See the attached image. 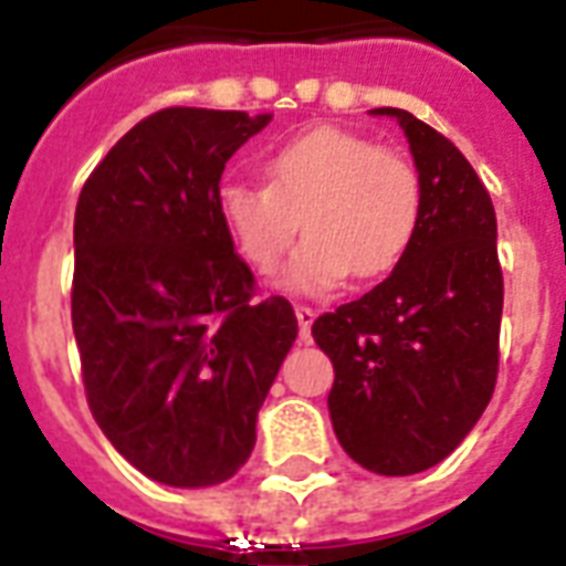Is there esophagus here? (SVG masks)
Here are the masks:
<instances>
[{
  "label": "esophagus",
  "mask_w": 566,
  "mask_h": 566,
  "mask_svg": "<svg viewBox=\"0 0 566 566\" xmlns=\"http://www.w3.org/2000/svg\"><path fill=\"white\" fill-rule=\"evenodd\" d=\"M295 316H298V325H301V340H311V325L316 319V311L307 307V304H298L295 307Z\"/></svg>",
  "instance_id": "1"
}]
</instances>
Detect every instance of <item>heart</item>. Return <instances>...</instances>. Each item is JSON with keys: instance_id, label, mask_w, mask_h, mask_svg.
<instances>
[{"instance_id": "heart-1", "label": "heart", "mask_w": 566, "mask_h": 566, "mask_svg": "<svg viewBox=\"0 0 566 566\" xmlns=\"http://www.w3.org/2000/svg\"><path fill=\"white\" fill-rule=\"evenodd\" d=\"M268 184L232 180L217 208L238 253L277 271L301 232L311 234L283 274L292 292H328L349 274L389 277L422 222V177L398 150L358 132L316 126L280 144L265 163Z\"/></svg>"}]
</instances>
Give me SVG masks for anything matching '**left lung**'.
<instances>
[{
  "instance_id": "1",
  "label": "left lung",
  "mask_w": 566,
  "mask_h": 566,
  "mask_svg": "<svg viewBox=\"0 0 566 566\" xmlns=\"http://www.w3.org/2000/svg\"><path fill=\"white\" fill-rule=\"evenodd\" d=\"M398 119L422 177L410 253L379 286L313 323L334 365L328 413L346 455L382 476L434 468L480 422L497 382L503 274L489 189L455 144Z\"/></svg>"
}]
</instances>
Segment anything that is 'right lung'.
<instances>
[{"instance_id":"add662e5","label":"right lung","mask_w":566,"mask_h":566,"mask_svg":"<svg viewBox=\"0 0 566 566\" xmlns=\"http://www.w3.org/2000/svg\"><path fill=\"white\" fill-rule=\"evenodd\" d=\"M271 114L165 108L86 177L74 210L72 325L86 403L129 464L175 489L234 476L298 319L255 298L217 208L232 153Z\"/></svg>"}]
</instances>
